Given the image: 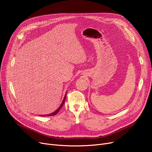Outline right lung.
Returning <instances> with one entry per match:
<instances>
[{"label": "right lung", "instance_id": "1", "mask_svg": "<svg viewBox=\"0 0 152 152\" xmlns=\"http://www.w3.org/2000/svg\"><path fill=\"white\" fill-rule=\"evenodd\" d=\"M66 95H65V98H64V99H63V102H62V103H61V105H60V107L56 110L55 112H53V113H51V114H50V115H42V116H53V115H55L56 114H57L58 111H60V110L61 109V108L63 107V104H64V103H65V99H66ZM42 116V115H41Z\"/></svg>", "mask_w": 152, "mask_h": 152}]
</instances>
